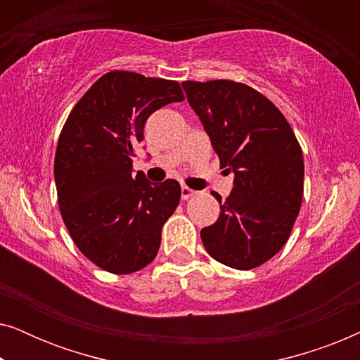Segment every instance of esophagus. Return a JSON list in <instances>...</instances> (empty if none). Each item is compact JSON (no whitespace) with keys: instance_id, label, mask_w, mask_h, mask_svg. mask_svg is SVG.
I'll return each instance as SVG.
<instances>
[{"instance_id":"34e87169","label":"esophagus","mask_w":360,"mask_h":360,"mask_svg":"<svg viewBox=\"0 0 360 360\" xmlns=\"http://www.w3.org/2000/svg\"><path fill=\"white\" fill-rule=\"evenodd\" d=\"M195 195V190H191V188H188V186H181V198L184 200H188V198H191V196Z\"/></svg>"}]
</instances>
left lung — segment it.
Returning a JSON list of instances; mask_svg holds the SVG:
<instances>
[{
  "label": "left lung",
  "instance_id": "8db88e82",
  "mask_svg": "<svg viewBox=\"0 0 360 360\" xmlns=\"http://www.w3.org/2000/svg\"><path fill=\"white\" fill-rule=\"evenodd\" d=\"M221 167L234 174L214 224L201 229L211 257L249 270L272 259L287 243L303 198L302 147L272 101L244 83L184 82Z\"/></svg>",
  "mask_w": 360,
  "mask_h": 360
}]
</instances>
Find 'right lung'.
<instances>
[{"label": "right lung", "mask_w": 360, "mask_h": 360, "mask_svg": "<svg viewBox=\"0 0 360 360\" xmlns=\"http://www.w3.org/2000/svg\"><path fill=\"white\" fill-rule=\"evenodd\" d=\"M176 82L108 72L82 96L60 132L53 162L58 208L73 243L98 267L132 274L155 259L180 184L132 174L152 112L184 101Z\"/></svg>", "instance_id": "obj_1"}]
</instances>
